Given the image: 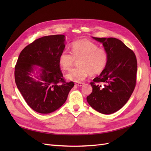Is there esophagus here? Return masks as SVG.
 Here are the masks:
<instances>
[{"instance_id": "esophagus-1", "label": "esophagus", "mask_w": 151, "mask_h": 151, "mask_svg": "<svg viewBox=\"0 0 151 151\" xmlns=\"http://www.w3.org/2000/svg\"><path fill=\"white\" fill-rule=\"evenodd\" d=\"M84 83H81V82H76L75 85L77 86H82L84 85Z\"/></svg>"}]
</instances>
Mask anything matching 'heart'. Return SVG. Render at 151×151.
Instances as JSON below:
<instances>
[{"label": "heart", "mask_w": 151, "mask_h": 151, "mask_svg": "<svg viewBox=\"0 0 151 151\" xmlns=\"http://www.w3.org/2000/svg\"><path fill=\"white\" fill-rule=\"evenodd\" d=\"M76 60L78 67L72 69L66 74L69 80L80 82L90 74H99L106 68L109 54L106 50L99 48L98 45L87 40L73 42L70 45V53L63 50L58 57L59 64L63 70H69Z\"/></svg>", "instance_id": "1"}]
</instances>
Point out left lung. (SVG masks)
I'll list each match as a JSON object with an SVG mask.
<instances>
[{
    "label": "left lung",
    "mask_w": 151,
    "mask_h": 151,
    "mask_svg": "<svg viewBox=\"0 0 151 151\" xmlns=\"http://www.w3.org/2000/svg\"><path fill=\"white\" fill-rule=\"evenodd\" d=\"M93 38L103 43L109 61L105 70L91 83L93 91L87 101L95 110L109 115L121 109L133 93L137 62L134 52L120 40Z\"/></svg>",
    "instance_id": "1"
}]
</instances>
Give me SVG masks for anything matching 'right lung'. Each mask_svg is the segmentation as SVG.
Segmentation results:
<instances>
[{"label":"right lung","instance_id":"obj_1","mask_svg":"<svg viewBox=\"0 0 151 151\" xmlns=\"http://www.w3.org/2000/svg\"><path fill=\"white\" fill-rule=\"evenodd\" d=\"M65 35L43 36L22 50L15 66L17 88L28 106L35 111L47 114L57 110L67 100L74 82L63 78L58 57L65 48ZM35 65L42 68L36 81L30 75Z\"/></svg>","mask_w":151,"mask_h":151}]
</instances>
